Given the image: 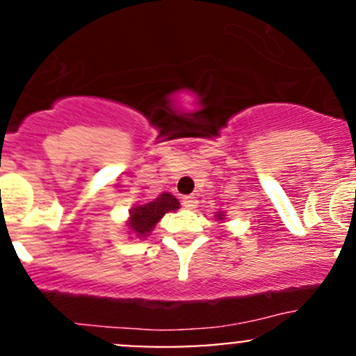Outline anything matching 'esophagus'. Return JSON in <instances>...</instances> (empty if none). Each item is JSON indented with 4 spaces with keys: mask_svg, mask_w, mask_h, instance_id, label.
<instances>
[{
    "mask_svg": "<svg viewBox=\"0 0 356 356\" xmlns=\"http://www.w3.org/2000/svg\"><path fill=\"white\" fill-rule=\"evenodd\" d=\"M182 207L188 208V210H195V208L198 207V200H196L195 196H184V198H182Z\"/></svg>",
    "mask_w": 356,
    "mask_h": 356,
    "instance_id": "1",
    "label": "esophagus"
}]
</instances>
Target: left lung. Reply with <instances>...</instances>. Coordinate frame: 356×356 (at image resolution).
I'll list each match as a JSON object with an SVG mask.
<instances>
[{
    "mask_svg": "<svg viewBox=\"0 0 356 356\" xmlns=\"http://www.w3.org/2000/svg\"><path fill=\"white\" fill-rule=\"evenodd\" d=\"M215 220L224 222L225 220V211H217V215H215Z\"/></svg>",
    "mask_w": 356,
    "mask_h": 356,
    "instance_id": "8db88e82",
    "label": "left lung"
}]
</instances>
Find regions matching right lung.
I'll return each mask as SVG.
<instances>
[{
    "mask_svg": "<svg viewBox=\"0 0 356 356\" xmlns=\"http://www.w3.org/2000/svg\"><path fill=\"white\" fill-rule=\"evenodd\" d=\"M179 207H181V203L170 193H161L155 200L134 204L129 210V218L125 222L129 229V236H136L139 239L146 238L165 213L179 210Z\"/></svg>",
    "mask_w": 356,
    "mask_h": 356,
    "instance_id": "obj_1",
    "label": "right lung"
}]
</instances>
